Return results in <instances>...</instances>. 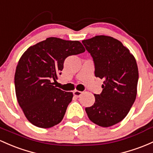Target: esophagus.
<instances>
[{
	"mask_svg": "<svg viewBox=\"0 0 153 153\" xmlns=\"http://www.w3.org/2000/svg\"><path fill=\"white\" fill-rule=\"evenodd\" d=\"M73 94H74V96H75V97H80V96L82 95V92L81 91H79L75 90L73 91Z\"/></svg>",
	"mask_w": 153,
	"mask_h": 153,
	"instance_id": "esophagus-1",
	"label": "esophagus"
}]
</instances>
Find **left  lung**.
I'll list each match as a JSON object with an SVG mask.
<instances>
[{
	"mask_svg": "<svg viewBox=\"0 0 153 153\" xmlns=\"http://www.w3.org/2000/svg\"><path fill=\"white\" fill-rule=\"evenodd\" d=\"M93 57L95 76L104 80L102 91L85 109L88 118L102 127L115 125L125 118L137 97L139 71L128 48L110 36H97L82 41Z\"/></svg>",
	"mask_w": 153,
	"mask_h": 153,
	"instance_id": "8db88e82",
	"label": "left lung"
}]
</instances>
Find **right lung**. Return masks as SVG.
Returning <instances> with one entry per match:
<instances>
[{
	"instance_id": "obj_1",
	"label": "right lung",
	"mask_w": 153,
	"mask_h": 153,
	"mask_svg": "<svg viewBox=\"0 0 153 153\" xmlns=\"http://www.w3.org/2000/svg\"><path fill=\"white\" fill-rule=\"evenodd\" d=\"M85 51L78 41L51 38L29 47L22 55L14 75L15 91L25 117L37 127L48 128L62 121L73 100L72 92L56 88L65 59Z\"/></svg>"
}]
</instances>
